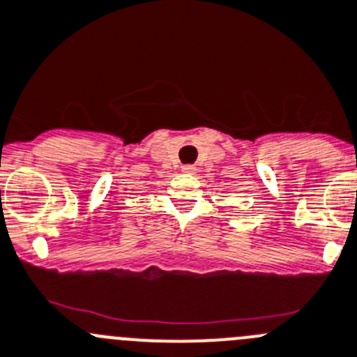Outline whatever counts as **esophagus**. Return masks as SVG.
<instances>
[{"instance_id": "obj_1", "label": "esophagus", "mask_w": 357, "mask_h": 357, "mask_svg": "<svg viewBox=\"0 0 357 357\" xmlns=\"http://www.w3.org/2000/svg\"><path fill=\"white\" fill-rule=\"evenodd\" d=\"M182 172L188 173V175H195V173H196V166L185 165V166H182Z\"/></svg>"}]
</instances>
